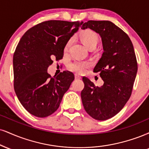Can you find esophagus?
<instances>
[{"label":"esophagus","mask_w":149,"mask_h":149,"mask_svg":"<svg viewBox=\"0 0 149 149\" xmlns=\"http://www.w3.org/2000/svg\"><path fill=\"white\" fill-rule=\"evenodd\" d=\"M75 78H76V79H81V76L78 74H75Z\"/></svg>","instance_id":"obj_1"}]
</instances>
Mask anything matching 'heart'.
Here are the masks:
<instances>
[{"instance_id": "heart-1", "label": "heart", "mask_w": 149, "mask_h": 149, "mask_svg": "<svg viewBox=\"0 0 149 149\" xmlns=\"http://www.w3.org/2000/svg\"><path fill=\"white\" fill-rule=\"evenodd\" d=\"M79 37L82 44L88 49L91 48L96 47L98 42V35L95 32L92 30L86 29L81 31L79 34ZM71 39H69L64 46V52H67L69 46L71 45ZM89 67V63L87 62H81V61H75L72 63L69 64L68 68L75 72L81 73L85 71Z\"/></svg>"}]
</instances>
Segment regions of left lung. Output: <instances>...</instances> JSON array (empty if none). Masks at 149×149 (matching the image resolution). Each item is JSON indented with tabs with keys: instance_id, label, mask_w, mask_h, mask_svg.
Listing matches in <instances>:
<instances>
[{
	"instance_id": "8db88e82",
	"label": "left lung",
	"mask_w": 149,
	"mask_h": 149,
	"mask_svg": "<svg viewBox=\"0 0 149 149\" xmlns=\"http://www.w3.org/2000/svg\"><path fill=\"white\" fill-rule=\"evenodd\" d=\"M94 30L101 36L103 53L94 72H98L104 83L96 87L83 77L82 105L94 119L104 121L122 110L131 96L137 72L133 45L128 35L109 21H88L81 29Z\"/></svg>"
}]
</instances>
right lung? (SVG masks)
Listing matches in <instances>:
<instances>
[{"instance_id": "obj_1", "label": "right lung", "mask_w": 149, "mask_h": 149, "mask_svg": "<svg viewBox=\"0 0 149 149\" xmlns=\"http://www.w3.org/2000/svg\"><path fill=\"white\" fill-rule=\"evenodd\" d=\"M82 23L44 21L27 30L19 41L13 56L14 91L33 115L43 118L54 113L74 80L72 72L51 77L47 69L53 58L62 59L66 44Z\"/></svg>"}]
</instances>
